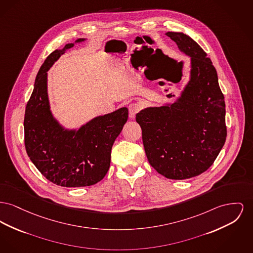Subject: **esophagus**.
Masks as SVG:
<instances>
[{
	"label": "esophagus",
	"mask_w": 253,
	"mask_h": 253,
	"mask_svg": "<svg viewBox=\"0 0 253 253\" xmlns=\"http://www.w3.org/2000/svg\"><path fill=\"white\" fill-rule=\"evenodd\" d=\"M141 110V106L138 104V103H131L129 105V117L131 119H134L135 117V115Z\"/></svg>",
	"instance_id": "1"
}]
</instances>
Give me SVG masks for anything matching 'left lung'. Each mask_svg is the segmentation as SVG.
<instances>
[{
	"instance_id": "1",
	"label": "left lung",
	"mask_w": 253,
	"mask_h": 253,
	"mask_svg": "<svg viewBox=\"0 0 253 253\" xmlns=\"http://www.w3.org/2000/svg\"><path fill=\"white\" fill-rule=\"evenodd\" d=\"M191 57V78L178 101L136 115L150 165L171 179L193 178L215 162L226 138L224 96L207 52L181 32H167Z\"/></svg>"
}]
</instances>
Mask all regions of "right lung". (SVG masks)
<instances>
[{
	"mask_svg": "<svg viewBox=\"0 0 253 253\" xmlns=\"http://www.w3.org/2000/svg\"><path fill=\"white\" fill-rule=\"evenodd\" d=\"M83 41L78 39L76 42ZM55 49L41 66L27 103L25 147L30 161L49 181L64 187L89 186L104 178L111 164V151L128 119V109L92 119L77 132L65 131L52 118L46 93V72L71 48Z\"/></svg>",
	"mask_w": 253,
	"mask_h": 253,
	"instance_id": "add662e5",
	"label": "right lung"
}]
</instances>
